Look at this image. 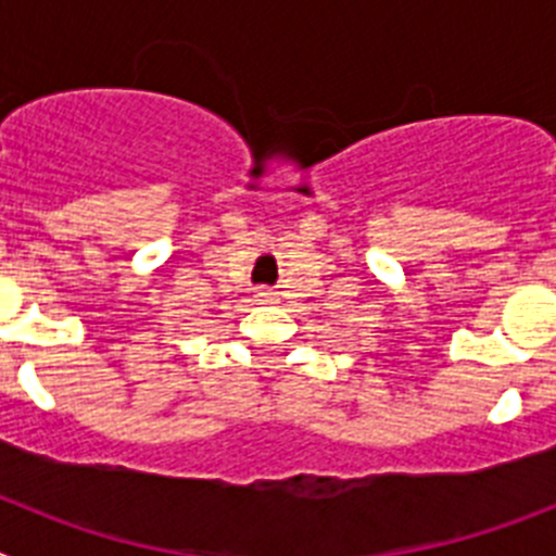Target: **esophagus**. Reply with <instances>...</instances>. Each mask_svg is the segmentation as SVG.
<instances>
[{
    "label": "esophagus",
    "mask_w": 556,
    "mask_h": 556,
    "mask_svg": "<svg viewBox=\"0 0 556 556\" xmlns=\"http://www.w3.org/2000/svg\"><path fill=\"white\" fill-rule=\"evenodd\" d=\"M255 301L258 303H273V292L267 287H258L255 289Z\"/></svg>",
    "instance_id": "1"
}]
</instances>
